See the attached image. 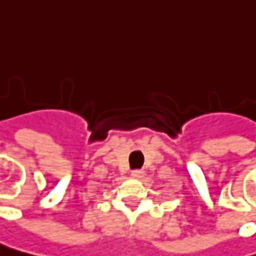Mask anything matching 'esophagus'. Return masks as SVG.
I'll use <instances>...</instances> for the list:
<instances>
[{"instance_id":"1","label":"esophagus","mask_w":256,"mask_h":256,"mask_svg":"<svg viewBox=\"0 0 256 256\" xmlns=\"http://www.w3.org/2000/svg\"><path fill=\"white\" fill-rule=\"evenodd\" d=\"M143 176H144V172H142V170H133V172H132V177H133V178H137V180L142 178Z\"/></svg>"}]
</instances>
